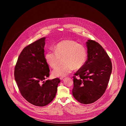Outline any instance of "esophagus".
<instances>
[{"label": "esophagus", "mask_w": 126, "mask_h": 126, "mask_svg": "<svg viewBox=\"0 0 126 126\" xmlns=\"http://www.w3.org/2000/svg\"><path fill=\"white\" fill-rule=\"evenodd\" d=\"M63 79H64V77H60V80H63Z\"/></svg>", "instance_id": "34e87169"}]
</instances>
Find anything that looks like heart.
<instances>
[{
	"label": "heart",
	"instance_id": "obj_1",
	"mask_svg": "<svg viewBox=\"0 0 126 126\" xmlns=\"http://www.w3.org/2000/svg\"><path fill=\"white\" fill-rule=\"evenodd\" d=\"M54 50H49L45 54V60L48 65L52 68H55L63 58L64 63L53 70L52 74L54 77H65L74 69L81 68L86 62L87 54L85 47L74 41H61L55 46Z\"/></svg>",
	"mask_w": 126,
	"mask_h": 126
}]
</instances>
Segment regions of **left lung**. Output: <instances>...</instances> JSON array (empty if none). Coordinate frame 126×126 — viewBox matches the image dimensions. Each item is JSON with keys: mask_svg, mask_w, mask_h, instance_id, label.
<instances>
[{"mask_svg": "<svg viewBox=\"0 0 126 126\" xmlns=\"http://www.w3.org/2000/svg\"><path fill=\"white\" fill-rule=\"evenodd\" d=\"M88 58L84 65L73 77L72 93L79 102L88 104L95 102L105 93L112 73L111 59L98 42H86Z\"/></svg>", "mask_w": 126, "mask_h": 126, "instance_id": "obj_1", "label": "left lung"}]
</instances>
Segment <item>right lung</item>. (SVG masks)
Returning a JSON list of instances; mask_svg holds the SVG:
<instances>
[{
	"instance_id": "obj_1",
	"label": "right lung",
	"mask_w": 126,
	"mask_h": 126,
	"mask_svg": "<svg viewBox=\"0 0 126 126\" xmlns=\"http://www.w3.org/2000/svg\"><path fill=\"white\" fill-rule=\"evenodd\" d=\"M46 37L25 47L19 56L14 69V77L22 96L30 103L43 107L55 98L59 78L44 80L50 70L44 55Z\"/></svg>"
}]
</instances>
